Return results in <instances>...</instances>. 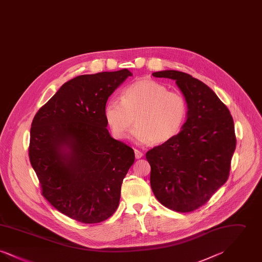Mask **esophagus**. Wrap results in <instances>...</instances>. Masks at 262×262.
<instances>
[{
    "label": "esophagus",
    "mask_w": 262,
    "mask_h": 262,
    "mask_svg": "<svg viewBox=\"0 0 262 262\" xmlns=\"http://www.w3.org/2000/svg\"><path fill=\"white\" fill-rule=\"evenodd\" d=\"M135 155H136L137 159H140L143 156V153L141 151H139V150L135 149Z\"/></svg>",
    "instance_id": "34e87169"
}]
</instances>
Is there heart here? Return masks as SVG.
Listing matches in <instances>:
<instances>
[{"label": "heart", "instance_id": "obj_1", "mask_svg": "<svg viewBox=\"0 0 262 262\" xmlns=\"http://www.w3.org/2000/svg\"><path fill=\"white\" fill-rule=\"evenodd\" d=\"M183 95L153 79H139L125 88L122 100L110 99L104 117L113 137L125 139L136 122L132 138L139 144H160L178 135L187 117Z\"/></svg>", "mask_w": 262, "mask_h": 262}]
</instances>
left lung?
Returning a JSON list of instances; mask_svg holds the SVG:
<instances>
[{
	"label": "left lung",
	"instance_id": "8db88e82",
	"mask_svg": "<svg viewBox=\"0 0 262 262\" xmlns=\"http://www.w3.org/2000/svg\"><path fill=\"white\" fill-rule=\"evenodd\" d=\"M152 75L176 81L187 112L182 130L146 153L150 186L164 206L193 211L228 180L236 149L234 121L224 103L200 79L174 70Z\"/></svg>",
	"mask_w": 262,
	"mask_h": 262
}]
</instances>
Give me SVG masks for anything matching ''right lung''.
Instances as JSON below:
<instances>
[{
    "instance_id": "obj_1",
    "label": "right lung",
    "mask_w": 262,
    "mask_h": 262,
    "mask_svg": "<svg viewBox=\"0 0 262 262\" xmlns=\"http://www.w3.org/2000/svg\"><path fill=\"white\" fill-rule=\"evenodd\" d=\"M128 70L78 75L62 84L36 113L29 160L43 196L76 221L99 223L119 206L135 152L113 138L104 109Z\"/></svg>"
}]
</instances>
